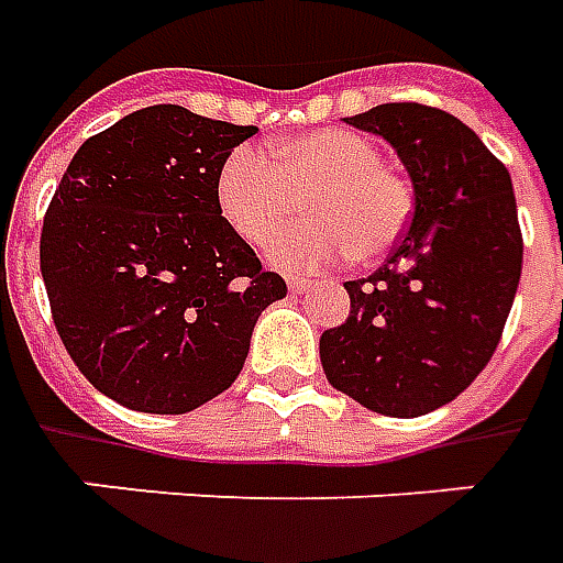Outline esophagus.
<instances>
[{"label": "esophagus", "instance_id": "1", "mask_svg": "<svg viewBox=\"0 0 563 563\" xmlns=\"http://www.w3.org/2000/svg\"><path fill=\"white\" fill-rule=\"evenodd\" d=\"M309 288H312V282H309V278H297V275H290L288 278L290 294H306Z\"/></svg>", "mask_w": 563, "mask_h": 563}]
</instances>
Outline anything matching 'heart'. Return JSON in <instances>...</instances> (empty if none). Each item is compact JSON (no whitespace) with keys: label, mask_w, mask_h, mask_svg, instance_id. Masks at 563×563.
<instances>
[{"label":"heart","mask_w":563,"mask_h":563,"mask_svg":"<svg viewBox=\"0 0 563 563\" xmlns=\"http://www.w3.org/2000/svg\"><path fill=\"white\" fill-rule=\"evenodd\" d=\"M230 151L214 178V199L249 245H266L307 202L312 222L275 239L269 261L288 273L327 266L345 251L373 261L390 251L412 218V190L382 163L366 135L314 130L269 147Z\"/></svg>","instance_id":"heart-1"}]
</instances>
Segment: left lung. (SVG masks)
I'll list each match as a JSON object with an SVG mask.
<instances>
[{
    "label": "left lung",
    "instance_id": "obj_1",
    "mask_svg": "<svg viewBox=\"0 0 563 563\" xmlns=\"http://www.w3.org/2000/svg\"><path fill=\"white\" fill-rule=\"evenodd\" d=\"M397 147L416 209L385 266L345 282L352 312L321 333L327 382L373 412L428 416L492 361L521 278L506 166L449 111L388 102L345 118Z\"/></svg>",
    "mask_w": 563,
    "mask_h": 563
}]
</instances>
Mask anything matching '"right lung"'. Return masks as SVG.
Wrapping results in <instances>:
<instances>
[{"label":"right lung","mask_w":563,"mask_h":563,"mask_svg":"<svg viewBox=\"0 0 563 563\" xmlns=\"http://www.w3.org/2000/svg\"><path fill=\"white\" fill-rule=\"evenodd\" d=\"M254 133L147 106L90 135L54 190L38 245L51 318L84 378L126 409L181 416L218 397L288 294L214 199Z\"/></svg>","instance_id":"right-lung-1"}]
</instances>
